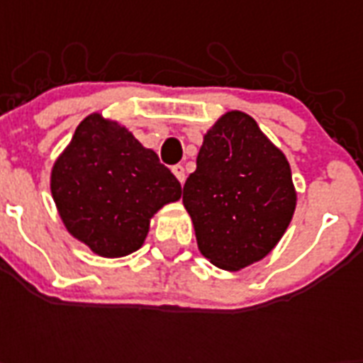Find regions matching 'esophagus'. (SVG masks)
<instances>
[{"instance_id":"esophagus-1","label":"esophagus","mask_w":363,"mask_h":363,"mask_svg":"<svg viewBox=\"0 0 363 363\" xmlns=\"http://www.w3.org/2000/svg\"><path fill=\"white\" fill-rule=\"evenodd\" d=\"M173 175L177 177V179H179V182H184V179H186V175H184V167H182L181 164H177V165H173Z\"/></svg>"}]
</instances>
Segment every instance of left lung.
Returning <instances> with one entry per match:
<instances>
[{"mask_svg": "<svg viewBox=\"0 0 363 363\" xmlns=\"http://www.w3.org/2000/svg\"><path fill=\"white\" fill-rule=\"evenodd\" d=\"M182 188L198 247L211 264L238 271L275 248L296 209L284 154L252 116L232 111L216 122Z\"/></svg>", "mask_w": 363, "mask_h": 363, "instance_id": "8db88e82", "label": "left lung"}]
</instances>
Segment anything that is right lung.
Masks as SVG:
<instances>
[{"mask_svg": "<svg viewBox=\"0 0 363 363\" xmlns=\"http://www.w3.org/2000/svg\"><path fill=\"white\" fill-rule=\"evenodd\" d=\"M50 190L67 232L104 258L135 252L154 213L182 194L158 154L101 115L79 124L54 164Z\"/></svg>", "mask_w": 363, "mask_h": 363, "instance_id": "add662e5", "label": "right lung"}]
</instances>
